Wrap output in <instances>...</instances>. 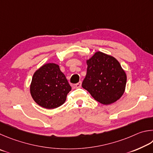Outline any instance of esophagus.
I'll use <instances>...</instances> for the list:
<instances>
[{"mask_svg": "<svg viewBox=\"0 0 153 153\" xmlns=\"http://www.w3.org/2000/svg\"><path fill=\"white\" fill-rule=\"evenodd\" d=\"M81 84H82L81 81H79L78 83H76V85H75V87H76V88H81Z\"/></svg>", "mask_w": 153, "mask_h": 153, "instance_id": "34e87169", "label": "esophagus"}]
</instances>
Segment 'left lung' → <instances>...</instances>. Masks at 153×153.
<instances>
[{
    "label": "left lung",
    "instance_id": "8db88e82",
    "mask_svg": "<svg viewBox=\"0 0 153 153\" xmlns=\"http://www.w3.org/2000/svg\"><path fill=\"white\" fill-rule=\"evenodd\" d=\"M87 74L82 87L104 105L115 102L124 94L126 74L113 56L97 52L87 61Z\"/></svg>",
    "mask_w": 153,
    "mask_h": 153
}]
</instances>
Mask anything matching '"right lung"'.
<instances>
[{
	"label": "right lung",
	"mask_w": 153,
	"mask_h": 153,
	"mask_svg": "<svg viewBox=\"0 0 153 153\" xmlns=\"http://www.w3.org/2000/svg\"><path fill=\"white\" fill-rule=\"evenodd\" d=\"M71 89L59 66L49 63L43 65L34 73L30 92L33 100L39 105L53 109L65 102Z\"/></svg>",
	"instance_id": "add662e5"
}]
</instances>
